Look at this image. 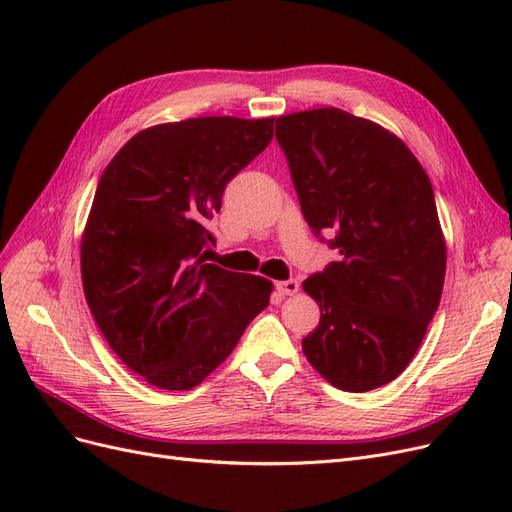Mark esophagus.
I'll return each instance as SVG.
<instances>
[{
	"label": "esophagus",
	"instance_id": "obj_1",
	"mask_svg": "<svg viewBox=\"0 0 512 512\" xmlns=\"http://www.w3.org/2000/svg\"><path fill=\"white\" fill-rule=\"evenodd\" d=\"M275 288L280 290V294H294V292H299V282L297 280H284V282H277Z\"/></svg>",
	"mask_w": 512,
	"mask_h": 512
}]
</instances>
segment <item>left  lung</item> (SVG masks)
Segmentation results:
<instances>
[{
	"mask_svg": "<svg viewBox=\"0 0 512 512\" xmlns=\"http://www.w3.org/2000/svg\"><path fill=\"white\" fill-rule=\"evenodd\" d=\"M303 218L337 258L303 290L320 303L303 337L333 386L365 393L395 380L438 312L446 247L423 166L395 134L342 108L277 117Z\"/></svg>",
	"mask_w": 512,
	"mask_h": 512,
	"instance_id": "obj_1",
	"label": "left lung"
}]
</instances>
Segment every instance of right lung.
I'll use <instances>...</instances> for the list:
<instances>
[{
    "instance_id": "right-lung-1",
    "label": "right lung",
    "mask_w": 512,
    "mask_h": 512,
    "mask_svg": "<svg viewBox=\"0 0 512 512\" xmlns=\"http://www.w3.org/2000/svg\"><path fill=\"white\" fill-rule=\"evenodd\" d=\"M273 138V117H196L132 136L100 177L81 241L87 305L108 346L164 391L235 350L271 282L205 262L226 183Z\"/></svg>"
}]
</instances>
